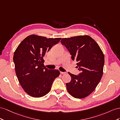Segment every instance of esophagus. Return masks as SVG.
Here are the masks:
<instances>
[{
  "instance_id": "obj_1",
  "label": "esophagus",
  "mask_w": 120,
  "mask_h": 120,
  "mask_svg": "<svg viewBox=\"0 0 120 120\" xmlns=\"http://www.w3.org/2000/svg\"><path fill=\"white\" fill-rule=\"evenodd\" d=\"M60 73H61V74H65L66 72H61V71H60Z\"/></svg>"
}]
</instances>
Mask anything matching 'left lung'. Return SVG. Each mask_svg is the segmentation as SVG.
Masks as SVG:
<instances>
[{
    "label": "left lung",
    "mask_w": 120,
    "mask_h": 120,
    "mask_svg": "<svg viewBox=\"0 0 120 120\" xmlns=\"http://www.w3.org/2000/svg\"><path fill=\"white\" fill-rule=\"evenodd\" d=\"M61 43L76 61L81 72L76 75L68 72L71 80L67 83L68 92L75 98H82L93 91L103 74L105 57L100 46L90 37L79 36L63 38Z\"/></svg>",
    "instance_id": "1"
}]
</instances>
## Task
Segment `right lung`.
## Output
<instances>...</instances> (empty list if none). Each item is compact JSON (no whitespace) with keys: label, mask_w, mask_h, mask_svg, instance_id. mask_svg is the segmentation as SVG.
Here are the masks:
<instances>
[{"label":"right lung","mask_w":120,"mask_h":120,"mask_svg":"<svg viewBox=\"0 0 120 120\" xmlns=\"http://www.w3.org/2000/svg\"><path fill=\"white\" fill-rule=\"evenodd\" d=\"M61 39L32 35L26 38L15 50L13 60L16 76L30 96L40 98L47 94L60 75L59 70L45 67L43 57Z\"/></svg>","instance_id":"add662e5"}]
</instances>
